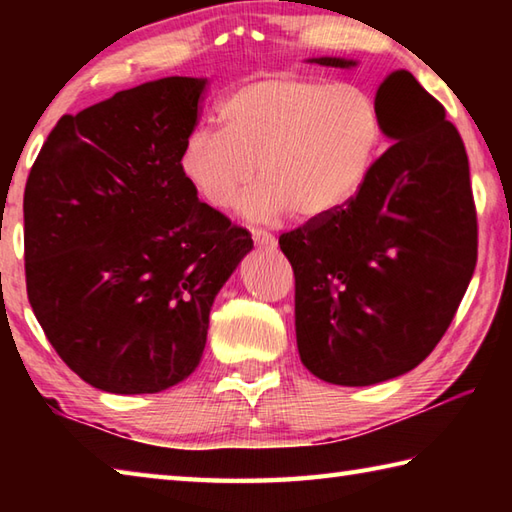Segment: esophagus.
<instances>
[{
  "label": "esophagus",
  "mask_w": 512,
  "mask_h": 512,
  "mask_svg": "<svg viewBox=\"0 0 512 512\" xmlns=\"http://www.w3.org/2000/svg\"><path fill=\"white\" fill-rule=\"evenodd\" d=\"M253 239H255V244L259 248H271L273 250L277 246V239L266 230H253Z\"/></svg>",
  "instance_id": "34e87169"
}]
</instances>
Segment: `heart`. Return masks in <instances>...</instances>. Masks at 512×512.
<instances>
[{
  "mask_svg": "<svg viewBox=\"0 0 512 512\" xmlns=\"http://www.w3.org/2000/svg\"><path fill=\"white\" fill-rule=\"evenodd\" d=\"M219 131H194L178 167L194 194L253 221L293 214L320 221L366 185L384 135L377 99L357 83L271 72L239 83L216 110Z\"/></svg>",
  "mask_w": 512,
  "mask_h": 512,
  "instance_id": "heart-1",
  "label": "heart"
}]
</instances>
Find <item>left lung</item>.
Here are the masks:
<instances>
[{"label": "left lung", "mask_w": 512, "mask_h": 512, "mask_svg": "<svg viewBox=\"0 0 512 512\" xmlns=\"http://www.w3.org/2000/svg\"><path fill=\"white\" fill-rule=\"evenodd\" d=\"M375 99L391 149L348 205L280 237L296 275L300 361L336 386L379 384L427 359L476 266L470 164L445 108L404 69Z\"/></svg>", "instance_id": "left-lung-1"}]
</instances>
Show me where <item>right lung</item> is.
<instances>
[{
    "label": "right lung",
    "mask_w": 512,
    "mask_h": 512,
    "mask_svg": "<svg viewBox=\"0 0 512 512\" xmlns=\"http://www.w3.org/2000/svg\"><path fill=\"white\" fill-rule=\"evenodd\" d=\"M205 83L167 76L65 115L29 173V302L99 391L160 393L192 375L216 293L253 250L178 167Z\"/></svg>",
    "instance_id": "obj_1"
}]
</instances>
